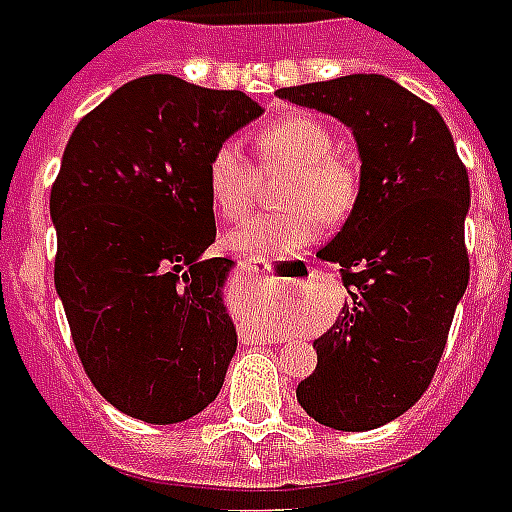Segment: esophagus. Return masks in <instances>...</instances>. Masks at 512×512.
Segmentation results:
<instances>
[{"label":"esophagus","instance_id":"34e87169","mask_svg":"<svg viewBox=\"0 0 512 512\" xmlns=\"http://www.w3.org/2000/svg\"><path fill=\"white\" fill-rule=\"evenodd\" d=\"M239 268L249 276H286V270L281 268V263H273V260H255V257H247V260H239Z\"/></svg>","mask_w":512,"mask_h":512}]
</instances>
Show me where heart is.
Returning <instances> with one entry per match:
<instances>
[{
    "mask_svg": "<svg viewBox=\"0 0 512 512\" xmlns=\"http://www.w3.org/2000/svg\"><path fill=\"white\" fill-rule=\"evenodd\" d=\"M330 124L309 114H289L257 132V148L268 163L291 166L283 187L289 208L255 213L226 236L234 252L281 257L304 249L320 236L322 223H341L354 213L362 192L359 169L336 150ZM208 192L216 210L239 218L255 200L257 169L234 140L218 145L208 163Z\"/></svg>",
    "mask_w": 512,
    "mask_h": 512,
    "instance_id": "heart-1",
    "label": "heart"
}]
</instances>
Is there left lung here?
Returning <instances> with one entry per match:
<instances>
[{
	"mask_svg": "<svg viewBox=\"0 0 512 512\" xmlns=\"http://www.w3.org/2000/svg\"><path fill=\"white\" fill-rule=\"evenodd\" d=\"M351 127L362 192L333 242L351 302L315 341L296 398L315 422L367 432L409 411L435 377L468 286V174L440 111L385 75L281 88Z\"/></svg>",
	"mask_w": 512,
	"mask_h": 512,
	"instance_id": "8db88e82",
	"label": "left lung"
}]
</instances>
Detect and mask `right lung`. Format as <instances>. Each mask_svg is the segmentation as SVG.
Listing matches in <instances>:
<instances>
[{
	"mask_svg": "<svg viewBox=\"0 0 512 512\" xmlns=\"http://www.w3.org/2000/svg\"><path fill=\"white\" fill-rule=\"evenodd\" d=\"M263 114L242 90L145 75L85 114L51 187L54 286L85 375L122 414L176 424L236 351L208 192L213 150Z\"/></svg>",
	"mask_w": 512,
	"mask_h": 512,
	"instance_id": "1",
	"label": "right lung"
}]
</instances>
